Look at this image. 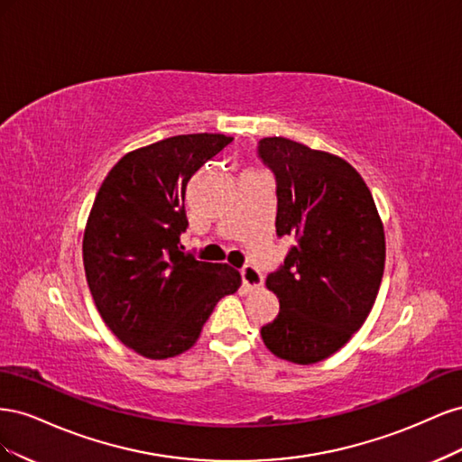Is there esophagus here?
Segmentation results:
<instances>
[{"label": "esophagus", "instance_id": "34e87169", "mask_svg": "<svg viewBox=\"0 0 462 462\" xmlns=\"http://www.w3.org/2000/svg\"><path fill=\"white\" fill-rule=\"evenodd\" d=\"M241 275H243V283H245L250 291L262 287V283H263L262 273L254 268V265H250V263H246L245 268L241 270Z\"/></svg>", "mask_w": 462, "mask_h": 462}]
</instances>
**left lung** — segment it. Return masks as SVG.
<instances>
[{
	"instance_id": "1",
	"label": "left lung",
	"mask_w": 462,
	"mask_h": 462,
	"mask_svg": "<svg viewBox=\"0 0 462 462\" xmlns=\"http://www.w3.org/2000/svg\"><path fill=\"white\" fill-rule=\"evenodd\" d=\"M277 183V236H292L283 265L265 279L279 314L263 345L295 365L337 353L365 324L383 277L385 233L355 167L283 136L258 143Z\"/></svg>"
}]
</instances>
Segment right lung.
Returning <instances> with one entry per match:
<instances>
[{"instance_id":"add662e5","label":"right lung","mask_w":462,"mask_h":462,"mask_svg":"<svg viewBox=\"0 0 462 462\" xmlns=\"http://www.w3.org/2000/svg\"><path fill=\"white\" fill-rule=\"evenodd\" d=\"M233 141L199 133L133 150L96 194L82 239L87 282L106 326L134 353L171 358L197 343L219 299L241 287L229 263L179 250L190 177Z\"/></svg>"}]
</instances>
